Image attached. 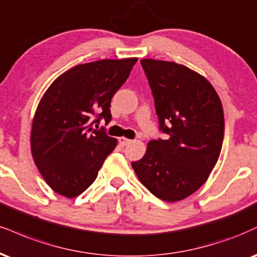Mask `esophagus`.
<instances>
[{
    "instance_id": "1",
    "label": "esophagus",
    "mask_w": 257,
    "mask_h": 257,
    "mask_svg": "<svg viewBox=\"0 0 257 257\" xmlns=\"http://www.w3.org/2000/svg\"><path fill=\"white\" fill-rule=\"evenodd\" d=\"M118 142H119L120 146L124 147V146H126V145L131 144L132 140H129V139H126V138H124V137H120V138H118Z\"/></svg>"
}]
</instances>
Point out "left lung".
<instances>
[{
	"instance_id": "8db88e82",
	"label": "left lung",
	"mask_w": 257,
	"mask_h": 257,
	"mask_svg": "<svg viewBox=\"0 0 257 257\" xmlns=\"http://www.w3.org/2000/svg\"><path fill=\"white\" fill-rule=\"evenodd\" d=\"M166 140L148 142L135 174L153 195L181 201L199 189L218 162L224 140V111L211 82L183 64L141 60Z\"/></svg>"
}]
</instances>
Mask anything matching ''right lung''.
Listing matches in <instances>:
<instances>
[{"label":"right lung","mask_w":257,"mask_h":257,"mask_svg":"<svg viewBox=\"0 0 257 257\" xmlns=\"http://www.w3.org/2000/svg\"><path fill=\"white\" fill-rule=\"evenodd\" d=\"M137 61L79 64L58 76L40 99L31 131V152L43 178L60 195L73 199L83 193L115 150L116 139L92 124L101 118L110 122L111 98Z\"/></svg>","instance_id":"right-lung-1"}]
</instances>
